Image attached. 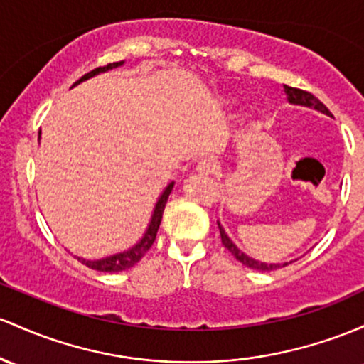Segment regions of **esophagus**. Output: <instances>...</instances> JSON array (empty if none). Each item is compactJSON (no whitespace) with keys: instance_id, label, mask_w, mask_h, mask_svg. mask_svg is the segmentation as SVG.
<instances>
[{"instance_id":"obj_1","label":"esophagus","mask_w":364,"mask_h":364,"mask_svg":"<svg viewBox=\"0 0 364 364\" xmlns=\"http://www.w3.org/2000/svg\"><path fill=\"white\" fill-rule=\"evenodd\" d=\"M218 169H219L218 162L213 161V159H203V161L197 164V171L200 174H214Z\"/></svg>"}]
</instances>
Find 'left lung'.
Returning a JSON list of instances; mask_svg holds the SVG:
<instances>
[{"label": "left lung", "mask_w": 364, "mask_h": 364, "mask_svg": "<svg viewBox=\"0 0 364 364\" xmlns=\"http://www.w3.org/2000/svg\"><path fill=\"white\" fill-rule=\"evenodd\" d=\"M285 95H287V100H289L292 105H301V107H309V109H314L318 112H321V114H326L330 115V110L326 109L325 105H323L319 100L314 97V95H311L309 91H304V90H299V87H290V86H285ZM218 226H219V233H221V242L223 245L226 247L228 250H230L231 255H235V257L238 259V261L242 262V264H245L247 267H250V269H257V271H273V269H278V267H283V266H289L290 262H278V264H267V262H261V261H255V259L249 257L247 254H243L240 249H238L237 245H235L233 242L230 240V237L226 235V231L223 230V226L219 225L218 221Z\"/></svg>", "instance_id": "1"}]
</instances>
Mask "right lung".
Segmentation results:
<instances>
[{
    "label": "right lung",
    "instance_id": "add662e5",
    "mask_svg": "<svg viewBox=\"0 0 364 364\" xmlns=\"http://www.w3.org/2000/svg\"><path fill=\"white\" fill-rule=\"evenodd\" d=\"M122 63L124 62H114V63H109V65H105V67H98V69L87 72V74L82 75V77L79 79V81L74 82V86H77L79 82L86 81V79L93 77V75L100 74V72H107V70H112V69H117V67H121ZM173 186H174V181L169 183V185L166 186V190L162 191L161 197H159L157 203H155L154 214H151L150 225H149V228H146V231H145V235H143V237H141V240H139L136 245H133V247H131V249L124 250V252L109 255V257H103V259H97V261H87V259L77 257L79 261H81L82 264H86L87 267H91V269L103 271V273H117V271L129 269V267H133L134 264H136V262L141 261L143 255L149 252L150 247L154 245L155 237H157L159 226H161V221H162L164 207H166L167 198H169L171 191H173Z\"/></svg>",
    "mask_w": 364,
    "mask_h": 364
}]
</instances>
